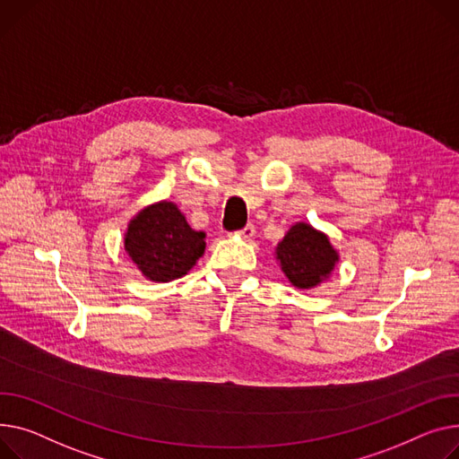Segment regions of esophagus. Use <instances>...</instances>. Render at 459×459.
<instances>
[{
	"instance_id": "esophagus-1",
	"label": "esophagus",
	"mask_w": 459,
	"mask_h": 459,
	"mask_svg": "<svg viewBox=\"0 0 459 459\" xmlns=\"http://www.w3.org/2000/svg\"><path fill=\"white\" fill-rule=\"evenodd\" d=\"M236 234H238V236H241V238L249 239V238L255 234V225H253V223H249V225H246L243 229H239Z\"/></svg>"
}]
</instances>
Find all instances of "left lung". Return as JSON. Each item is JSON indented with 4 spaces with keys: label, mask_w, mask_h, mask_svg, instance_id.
<instances>
[{
    "label": "left lung",
    "mask_w": 459,
    "mask_h": 459,
    "mask_svg": "<svg viewBox=\"0 0 459 459\" xmlns=\"http://www.w3.org/2000/svg\"><path fill=\"white\" fill-rule=\"evenodd\" d=\"M277 256L290 282L297 288H314L333 269L338 255L325 234L307 223H297L279 243Z\"/></svg>",
    "instance_id": "left-lung-1"
}]
</instances>
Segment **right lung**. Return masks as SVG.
I'll use <instances>...</instances> for the list:
<instances>
[{
	"label": "right lung",
	"mask_w": 459,
	"mask_h": 459,
	"mask_svg": "<svg viewBox=\"0 0 459 459\" xmlns=\"http://www.w3.org/2000/svg\"><path fill=\"white\" fill-rule=\"evenodd\" d=\"M126 247L149 281L168 282L186 274L204 253V232H195L171 203L142 210L131 221Z\"/></svg>",
	"instance_id": "add662e5"
}]
</instances>
